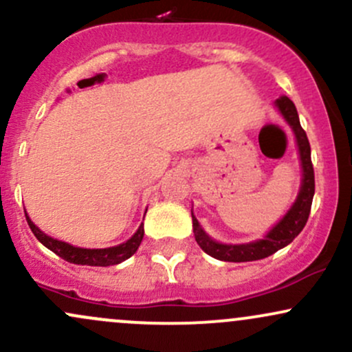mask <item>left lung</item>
Here are the masks:
<instances>
[{
    "label": "left lung",
    "instance_id": "left-lung-1",
    "mask_svg": "<svg viewBox=\"0 0 352 352\" xmlns=\"http://www.w3.org/2000/svg\"><path fill=\"white\" fill-rule=\"evenodd\" d=\"M274 104H276L281 116L285 117L286 122L292 125L294 137H296L302 168L300 193H298V199L293 204V207L288 210V213H286L272 230H270L268 235L261 238V240L252 241V243L245 245H223L212 240V238L201 230L199 220H197L192 213L193 233H195L197 243L200 245V248L204 250L205 253L217 258V260L241 263V261H254L270 256V254L276 253L278 250L285 248L286 245L292 243L294 238L300 235L301 230L305 228L306 221H308L311 204H313L314 197V170L313 164H311L309 140L308 137H306L305 129L301 127L300 117H298V111L296 107H294L293 100L286 98V96H281L280 99H276Z\"/></svg>",
    "mask_w": 352,
    "mask_h": 352
}]
</instances>
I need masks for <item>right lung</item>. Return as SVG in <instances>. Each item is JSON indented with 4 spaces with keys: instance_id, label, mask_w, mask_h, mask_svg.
<instances>
[{
    "instance_id": "right-lung-1",
    "label": "right lung",
    "mask_w": 352,
    "mask_h": 352,
    "mask_svg": "<svg viewBox=\"0 0 352 352\" xmlns=\"http://www.w3.org/2000/svg\"><path fill=\"white\" fill-rule=\"evenodd\" d=\"M28 225H30L31 232L34 233V236L38 238L41 243L50 248L51 252H54L58 256L63 260L69 261L74 265H89V266H109V265H119L120 261L127 260L132 254L137 252V248L140 246V241L144 238V225H140L139 230L134 233V236L129 238L127 241L122 245L111 246V248H102V250H89V248H79V246H72L66 241L56 240L46 233L41 232L33 221L30 220L26 213Z\"/></svg>"
}]
</instances>
